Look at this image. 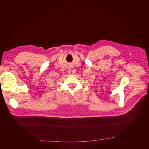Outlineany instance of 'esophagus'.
<instances>
[{"label":"esophagus","instance_id":"1","mask_svg":"<svg viewBox=\"0 0 149 149\" xmlns=\"http://www.w3.org/2000/svg\"><path fill=\"white\" fill-rule=\"evenodd\" d=\"M68 74H71V70H68Z\"/></svg>","mask_w":149,"mask_h":149}]
</instances>
